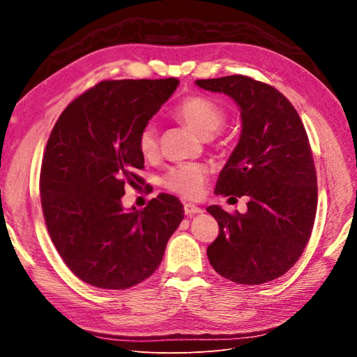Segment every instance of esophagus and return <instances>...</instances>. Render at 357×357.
Segmentation results:
<instances>
[{"mask_svg":"<svg viewBox=\"0 0 357 357\" xmlns=\"http://www.w3.org/2000/svg\"><path fill=\"white\" fill-rule=\"evenodd\" d=\"M185 213H186V215H189V218H192V215L202 213V208L198 207V205H195V204L188 202V204H185Z\"/></svg>","mask_w":357,"mask_h":357,"instance_id":"34e87169","label":"esophagus"}]
</instances>
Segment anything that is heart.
Segmentation results:
<instances>
[{
	"label": "heart",
	"mask_w": 357,
	"mask_h": 357,
	"mask_svg": "<svg viewBox=\"0 0 357 357\" xmlns=\"http://www.w3.org/2000/svg\"><path fill=\"white\" fill-rule=\"evenodd\" d=\"M174 116L185 122L201 138H211L225 123V113L220 107L207 96L193 95L183 100ZM138 149L143 156H153L158 150V129L153 123H147L138 134ZM207 168L197 164L178 165L171 168L162 177V185L171 192L185 198H199L205 189Z\"/></svg>",
	"instance_id": "1"
}]
</instances>
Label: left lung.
Masks as SVG:
<instances>
[{
	"label": "left lung",
	"mask_w": 357,
	"mask_h": 357,
	"mask_svg": "<svg viewBox=\"0 0 357 357\" xmlns=\"http://www.w3.org/2000/svg\"><path fill=\"white\" fill-rule=\"evenodd\" d=\"M195 84L238 105L240 139L215 193L248 198L244 214L207 208L220 229L207 248L208 261L235 283L273 282L296 264L316 219L317 176L305 128L286 96L262 82L226 75Z\"/></svg>",
	"instance_id": "obj_1"
}]
</instances>
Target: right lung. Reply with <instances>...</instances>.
<instances>
[{
	"mask_svg": "<svg viewBox=\"0 0 357 357\" xmlns=\"http://www.w3.org/2000/svg\"><path fill=\"white\" fill-rule=\"evenodd\" d=\"M178 79L101 82L75 98L52 129L41 164V207L50 238L71 271L100 289L132 287L152 275L185 218L160 193L125 210L126 185L144 167L138 134Z\"/></svg>",
	"mask_w": 357,
	"mask_h": 357,
	"instance_id": "1",
	"label": "right lung"
}]
</instances>
